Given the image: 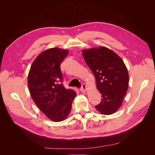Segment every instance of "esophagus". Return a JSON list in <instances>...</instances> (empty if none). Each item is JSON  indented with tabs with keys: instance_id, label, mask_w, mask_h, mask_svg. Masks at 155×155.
<instances>
[{
	"instance_id": "1",
	"label": "esophagus",
	"mask_w": 155,
	"mask_h": 155,
	"mask_svg": "<svg viewBox=\"0 0 155 155\" xmlns=\"http://www.w3.org/2000/svg\"><path fill=\"white\" fill-rule=\"evenodd\" d=\"M80 91L82 92H85L87 91V85H85V83H83L81 85V87L80 88Z\"/></svg>"
}]
</instances>
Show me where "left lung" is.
I'll return each instance as SVG.
<instances>
[{
	"mask_svg": "<svg viewBox=\"0 0 155 155\" xmlns=\"http://www.w3.org/2000/svg\"><path fill=\"white\" fill-rule=\"evenodd\" d=\"M83 55L101 94V101L96 109L103 114L114 113L122 104L129 86V74L124 61L104 46L83 50Z\"/></svg>",
	"mask_w": 155,
	"mask_h": 155,
	"instance_id": "left-lung-1",
	"label": "left lung"
}]
</instances>
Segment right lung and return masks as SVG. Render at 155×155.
<instances>
[{"label": "right lung", "instance_id": "add662e5", "mask_svg": "<svg viewBox=\"0 0 155 155\" xmlns=\"http://www.w3.org/2000/svg\"><path fill=\"white\" fill-rule=\"evenodd\" d=\"M68 50L52 48L44 51L33 62L28 85L33 100L49 119L64 120L68 116L76 93L63 86L60 65Z\"/></svg>", "mask_w": 155, "mask_h": 155}]
</instances>
